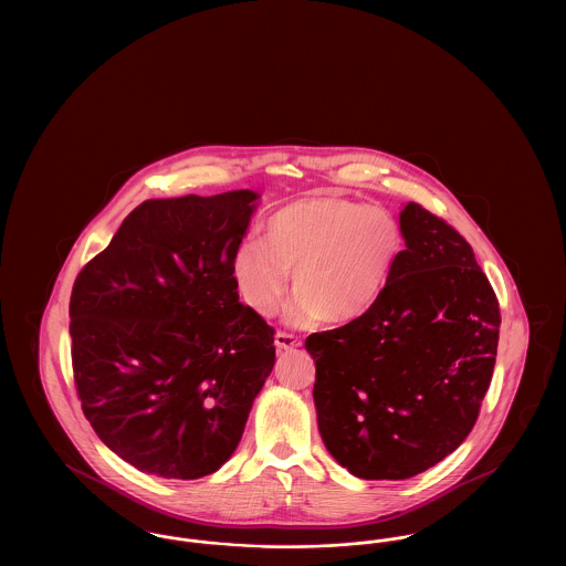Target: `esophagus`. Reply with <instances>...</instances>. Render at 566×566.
Instances as JSON below:
<instances>
[{
    "label": "esophagus",
    "mask_w": 566,
    "mask_h": 566,
    "mask_svg": "<svg viewBox=\"0 0 566 566\" xmlns=\"http://www.w3.org/2000/svg\"><path fill=\"white\" fill-rule=\"evenodd\" d=\"M275 348L277 350H293V348H298V339H296L295 335L277 331L275 333Z\"/></svg>",
    "instance_id": "obj_1"
}]
</instances>
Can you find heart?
Here are the masks:
<instances>
[{
  "label": "heart",
  "mask_w": 566,
  "mask_h": 566,
  "mask_svg": "<svg viewBox=\"0 0 566 566\" xmlns=\"http://www.w3.org/2000/svg\"><path fill=\"white\" fill-rule=\"evenodd\" d=\"M401 250L403 233L388 210L339 195H310L265 220L263 242L240 243L233 275L259 316L280 310L293 273L291 323H352L376 305Z\"/></svg>",
  "instance_id": "1"
}]
</instances>
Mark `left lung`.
Returning a JSON list of instances; mask_svg holds the SVG:
<instances>
[{"label":"left lung","mask_w":566,"mask_h":566,"mask_svg":"<svg viewBox=\"0 0 566 566\" xmlns=\"http://www.w3.org/2000/svg\"><path fill=\"white\" fill-rule=\"evenodd\" d=\"M405 250L360 318L314 333V405L328 454L360 480H407L473 429L499 346V301L473 248L409 201Z\"/></svg>","instance_id":"obj_1"}]
</instances>
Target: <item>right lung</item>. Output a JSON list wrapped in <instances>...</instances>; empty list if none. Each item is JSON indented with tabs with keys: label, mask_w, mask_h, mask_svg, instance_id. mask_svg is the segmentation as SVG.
I'll use <instances>...</instances> for the list:
<instances>
[{
	"label": "right lung",
	"mask_w": 566,
	"mask_h": 566,
	"mask_svg": "<svg viewBox=\"0 0 566 566\" xmlns=\"http://www.w3.org/2000/svg\"><path fill=\"white\" fill-rule=\"evenodd\" d=\"M259 197L148 199L74 282L82 411L142 473L199 480L218 471L273 369V328L240 303L233 275Z\"/></svg>",
	"instance_id": "1"
}]
</instances>
